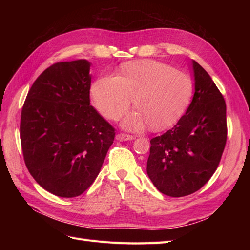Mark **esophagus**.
<instances>
[{
    "instance_id": "1",
    "label": "esophagus",
    "mask_w": 250,
    "mask_h": 250,
    "mask_svg": "<svg viewBox=\"0 0 250 250\" xmlns=\"http://www.w3.org/2000/svg\"><path fill=\"white\" fill-rule=\"evenodd\" d=\"M116 139L118 141H129V140H133L134 137L130 134H126V133H118L116 135Z\"/></svg>"
}]
</instances>
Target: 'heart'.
<instances>
[{
	"label": "heart",
	"instance_id": "1",
	"mask_svg": "<svg viewBox=\"0 0 250 250\" xmlns=\"http://www.w3.org/2000/svg\"><path fill=\"white\" fill-rule=\"evenodd\" d=\"M192 95L193 81L188 75L153 60L128 63L118 77H100L92 87L97 108L110 120L122 117L133 101L138 110L123 122L131 130L147 124L155 130L169 127L183 116Z\"/></svg>",
	"mask_w": 250,
	"mask_h": 250
}]
</instances>
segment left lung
<instances>
[{
	"label": "left lung",
	"mask_w": 250,
	"mask_h": 250,
	"mask_svg": "<svg viewBox=\"0 0 250 250\" xmlns=\"http://www.w3.org/2000/svg\"><path fill=\"white\" fill-rule=\"evenodd\" d=\"M195 94L186 115L151 139L147 174L161 193L183 197L206 185L217 170L228 139L226 104L214 81L193 60Z\"/></svg>",
	"instance_id": "obj_1"
}]
</instances>
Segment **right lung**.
Here are the masks:
<instances>
[{
    "mask_svg": "<svg viewBox=\"0 0 250 250\" xmlns=\"http://www.w3.org/2000/svg\"><path fill=\"white\" fill-rule=\"evenodd\" d=\"M90 63L57 62L34 81L22 105L20 135L30 174L59 197L92 186L115 139V128L90 105Z\"/></svg>",
    "mask_w": 250,
    "mask_h": 250,
    "instance_id": "1",
    "label": "right lung"
}]
</instances>
